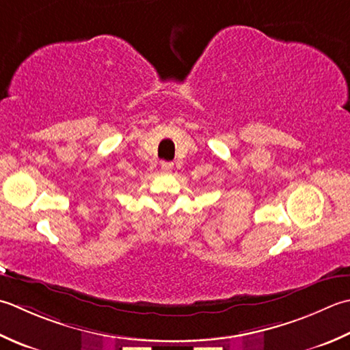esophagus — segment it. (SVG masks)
Here are the masks:
<instances>
[{"instance_id": "34e87169", "label": "esophagus", "mask_w": 350, "mask_h": 350, "mask_svg": "<svg viewBox=\"0 0 350 350\" xmlns=\"http://www.w3.org/2000/svg\"><path fill=\"white\" fill-rule=\"evenodd\" d=\"M161 168H162V171L163 173H170L171 170H173V162H161Z\"/></svg>"}]
</instances>
